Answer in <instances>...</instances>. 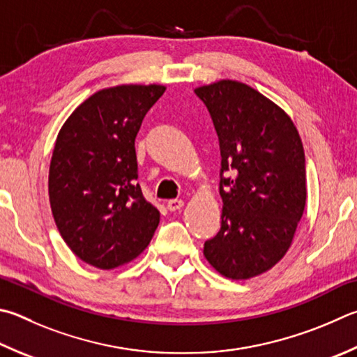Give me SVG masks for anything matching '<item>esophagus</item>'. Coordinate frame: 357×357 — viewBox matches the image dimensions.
Here are the masks:
<instances>
[{"mask_svg":"<svg viewBox=\"0 0 357 357\" xmlns=\"http://www.w3.org/2000/svg\"><path fill=\"white\" fill-rule=\"evenodd\" d=\"M183 206H184L183 199H170L167 203V209L170 212H174V211H179Z\"/></svg>","mask_w":357,"mask_h":357,"instance_id":"obj_1","label":"esophagus"}]
</instances>
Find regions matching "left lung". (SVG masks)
<instances>
[{
  "label": "left lung",
  "mask_w": 357,
  "mask_h": 357,
  "mask_svg": "<svg viewBox=\"0 0 357 357\" xmlns=\"http://www.w3.org/2000/svg\"><path fill=\"white\" fill-rule=\"evenodd\" d=\"M218 135L222 226L204 257L229 280H250L281 261L306 206V160L294 121L246 84L195 89Z\"/></svg>",
  "instance_id": "8db88e82"
}]
</instances>
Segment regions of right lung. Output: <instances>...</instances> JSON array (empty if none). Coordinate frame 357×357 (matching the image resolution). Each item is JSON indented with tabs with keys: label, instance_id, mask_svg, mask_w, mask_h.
Returning <instances> with one entry per match:
<instances>
[{
	"label": "right lung",
	"instance_id": "add662e5",
	"mask_svg": "<svg viewBox=\"0 0 357 357\" xmlns=\"http://www.w3.org/2000/svg\"><path fill=\"white\" fill-rule=\"evenodd\" d=\"M164 86H116L93 93L63 123L50 165L57 229L86 264L111 270L144 251L160 213L137 183L135 135Z\"/></svg>",
	"mask_w": 357,
	"mask_h": 357
}]
</instances>
